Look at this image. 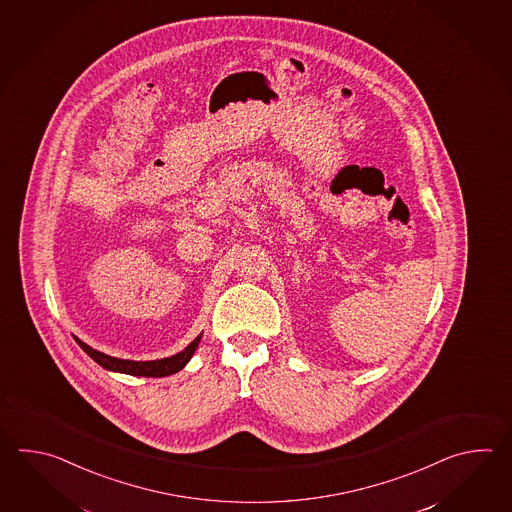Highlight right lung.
<instances>
[{"label":"right lung","mask_w":512,"mask_h":512,"mask_svg":"<svg viewBox=\"0 0 512 512\" xmlns=\"http://www.w3.org/2000/svg\"><path fill=\"white\" fill-rule=\"evenodd\" d=\"M201 335H197L183 351L175 353L172 357L157 360H126L117 359L106 355L102 351L87 346L86 342H82L80 338L75 337L78 346L86 351L91 359L97 362L98 366H102L104 370L115 371V373H126V375H133V377H168L174 375L177 371L183 370L186 364L192 359V355L196 353L197 346L201 342Z\"/></svg>","instance_id":"right-lung-1"}]
</instances>
